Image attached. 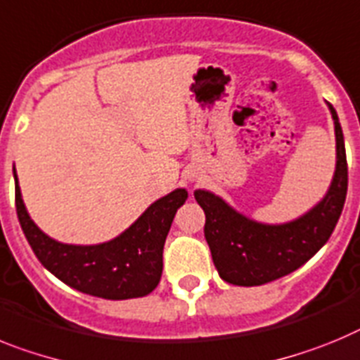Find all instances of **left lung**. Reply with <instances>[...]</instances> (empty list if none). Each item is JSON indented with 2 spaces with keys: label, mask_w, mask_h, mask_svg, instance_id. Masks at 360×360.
Returning a JSON list of instances; mask_svg holds the SVG:
<instances>
[{
  "label": "left lung",
  "mask_w": 360,
  "mask_h": 360,
  "mask_svg": "<svg viewBox=\"0 0 360 360\" xmlns=\"http://www.w3.org/2000/svg\"><path fill=\"white\" fill-rule=\"evenodd\" d=\"M335 124V174L323 201L301 217L283 224H264L233 210L226 201L195 190L206 215L205 237L221 279L236 286H261L292 274L326 245L340 217L348 190L345 136L335 108L328 103Z\"/></svg>",
  "instance_id": "1"
}]
</instances>
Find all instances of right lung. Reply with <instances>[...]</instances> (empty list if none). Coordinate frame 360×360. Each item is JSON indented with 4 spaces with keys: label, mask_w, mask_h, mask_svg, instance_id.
I'll return each instance as SVG.
<instances>
[{
    "label": "right lung",
    "mask_w": 360,
    "mask_h": 360,
    "mask_svg": "<svg viewBox=\"0 0 360 360\" xmlns=\"http://www.w3.org/2000/svg\"><path fill=\"white\" fill-rule=\"evenodd\" d=\"M15 212L30 248L43 266L77 292L110 301L145 297L162 274V246L188 192L177 188L143 212L121 236L101 245H65L41 232L21 199L14 168Z\"/></svg>",
    "instance_id": "add662e5"
}]
</instances>
